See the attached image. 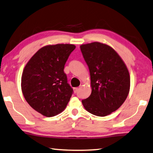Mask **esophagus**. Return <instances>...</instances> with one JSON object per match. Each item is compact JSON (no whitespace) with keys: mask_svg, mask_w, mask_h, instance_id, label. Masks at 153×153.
<instances>
[{"mask_svg":"<svg viewBox=\"0 0 153 153\" xmlns=\"http://www.w3.org/2000/svg\"><path fill=\"white\" fill-rule=\"evenodd\" d=\"M78 90H79V88H74V92L76 93L77 92Z\"/></svg>","mask_w":153,"mask_h":153,"instance_id":"34e87169","label":"esophagus"}]
</instances>
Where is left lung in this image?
Returning <instances> with one entry per match:
<instances>
[{"mask_svg":"<svg viewBox=\"0 0 153 153\" xmlns=\"http://www.w3.org/2000/svg\"><path fill=\"white\" fill-rule=\"evenodd\" d=\"M80 48L89 68L92 88L89 97L82 100V105L90 114L106 116L116 111L129 94V71L110 45L96 42Z\"/></svg>","mask_w":153,"mask_h":153,"instance_id":"left-lung-1","label":"left lung"}]
</instances>
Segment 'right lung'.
Listing matches in <instances>:
<instances>
[{
  "label": "right lung",
  "mask_w": 153,
  "mask_h": 153,
  "mask_svg": "<svg viewBox=\"0 0 153 153\" xmlns=\"http://www.w3.org/2000/svg\"><path fill=\"white\" fill-rule=\"evenodd\" d=\"M76 46L48 45L39 49L25 66L21 78L24 97L33 110L45 117L61 113L73 89L64 73L65 63Z\"/></svg>",
  "instance_id": "right-lung-1"
}]
</instances>
